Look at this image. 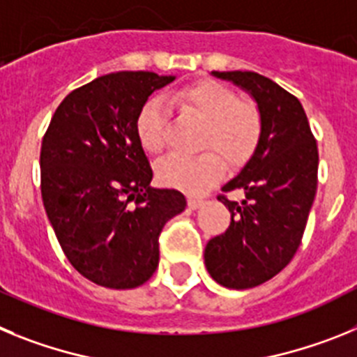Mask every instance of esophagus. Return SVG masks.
I'll return each instance as SVG.
<instances>
[{
    "instance_id": "1",
    "label": "esophagus",
    "mask_w": 357,
    "mask_h": 357,
    "mask_svg": "<svg viewBox=\"0 0 357 357\" xmlns=\"http://www.w3.org/2000/svg\"><path fill=\"white\" fill-rule=\"evenodd\" d=\"M202 204H204V200L202 198H195V197H189L188 198V206L189 209H198V207H202Z\"/></svg>"
}]
</instances>
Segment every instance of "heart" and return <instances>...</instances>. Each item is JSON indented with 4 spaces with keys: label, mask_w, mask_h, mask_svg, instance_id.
<instances>
[{
    "label": "heart",
    "mask_w": 357,
    "mask_h": 357,
    "mask_svg": "<svg viewBox=\"0 0 357 357\" xmlns=\"http://www.w3.org/2000/svg\"><path fill=\"white\" fill-rule=\"evenodd\" d=\"M175 102L206 121L202 146L213 148L200 155H168L157 164V178L168 188L200 193L229 166H241L255 151L261 139V116L254 105L243 103L238 94L218 82H200L175 94ZM168 110L160 98L144 102L135 118V135L150 153H159L166 143Z\"/></svg>",
    "instance_id": "1"
}]
</instances>
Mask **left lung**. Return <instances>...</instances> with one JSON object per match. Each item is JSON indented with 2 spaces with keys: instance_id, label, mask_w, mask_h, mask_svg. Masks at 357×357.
<instances>
[{
  "instance_id": "left-lung-1",
  "label": "left lung",
  "mask_w": 357,
  "mask_h": 357,
  "mask_svg": "<svg viewBox=\"0 0 357 357\" xmlns=\"http://www.w3.org/2000/svg\"><path fill=\"white\" fill-rule=\"evenodd\" d=\"M250 94L261 116V139L241 172L222 191L239 189L241 202L218 197L230 225L204 252L209 275L232 289L259 286L291 261L317 193L318 150L301 102L254 71H213Z\"/></svg>"
}]
</instances>
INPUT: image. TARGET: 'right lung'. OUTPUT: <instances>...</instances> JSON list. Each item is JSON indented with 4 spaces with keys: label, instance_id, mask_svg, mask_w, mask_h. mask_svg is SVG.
Instances as JSON below:
<instances>
[{
    "label": "right lung",
    "instance_id": "right-lung-1",
    "mask_svg": "<svg viewBox=\"0 0 357 357\" xmlns=\"http://www.w3.org/2000/svg\"><path fill=\"white\" fill-rule=\"evenodd\" d=\"M173 80L150 71L96 78L62 100L44 135V209L69 263L103 288L144 284L159 264L160 230L188 204L176 189L151 188L135 135L148 96Z\"/></svg>",
    "mask_w": 357,
    "mask_h": 357
}]
</instances>
